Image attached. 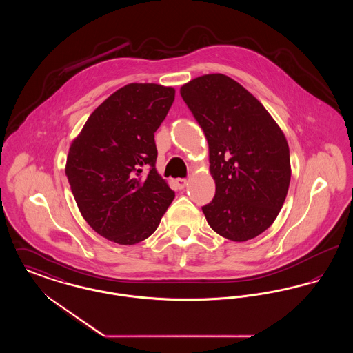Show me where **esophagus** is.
<instances>
[{
	"label": "esophagus",
	"instance_id": "1",
	"mask_svg": "<svg viewBox=\"0 0 353 353\" xmlns=\"http://www.w3.org/2000/svg\"><path fill=\"white\" fill-rule=\"evenodd\" d=\"M186 184H188V181L185 179H177L176 180V185L179 186V189H184Z\"/></svg>",
	"mask_w": 353,
	"mask_h": 353
}]
</instances>
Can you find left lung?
<instances>
[{"label":"left lung","instance_id":"obj_1","mask_svg":"<svg viewBox=\"0 0 353 353\" xmlns=\"http://www.w3.org/2000/svg\"><path fill=\"white\" fill-rule=\"evenodd\" d=\"M209 145L213 201L202 206L210 228L234 242L262 234L278 217L291 180L285 134L263 104L223 74L180 88Z\"/></svg>","mask_w":353,"mask_h":353}]
</instances>
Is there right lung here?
<instances>
[{"instance_id":"obj_1","label":"right lung","mask_w":353,"mask_h":353,"mask_svg":"<svg viewBox=\"0 0 353 353\" xmlns=\"http://www.w3.org/2000/svg\"><path fill=\"white\" fill-rule=\"evenodd\" d=\"M174 92L161 84H127L95 108L71 141L65 167L71 192L87 223L111 242L147 239L174 199L156 169L154 144Z\"/></svg>"}]
</instances>
